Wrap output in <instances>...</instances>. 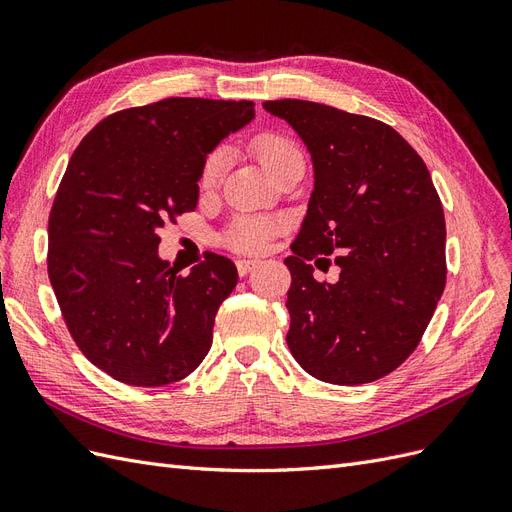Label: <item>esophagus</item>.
<instances>
[{
    "label": "esophagus",
    "instance_id": "34e87169",
    "mask_svg": "<svg viewBox=\"0 0 512 512\" xmlns=\"http://www.w3.org/2000/svg\"><path fill=\"white\" fill-rule=\"evenodd\" d=\"M256 267H258V260H252V258H239L237 260L239 275H247L250 271H254Z\"/></svg>",
    "mask_w": 512,
    "mask_h": 512
}]
</instances>
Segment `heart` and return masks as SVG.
Wrapping results in <instances>:
<instances>
[{
    "mask_svg": "<svg viewBox=\"0 0 512 512\" xmlns=\"http://www.w3.org/2000/svg\"><path fill=\"white\" fill-rule=\"evenodd\" d=\"M252 149L256 156L260 158L262 166H265L269 173L286 162L292 156H299V149L294 147L288 138L277 136V134H262L254 138ZM228 156L224 149H215L211 156L205 160L203 170H200V188L203 190H213L215 185L220 183L224 177ZM280 224L275 220L267 218H241L235 224L230 226L226 241L230 247H235L239 252H260L265 250V245L273 232H277Z\"/></svg>",
    "mask_w": 512,
    "mask_h": 512,
    "instance_id": "heart-1",
    "label": "heart"
}]
</instances>
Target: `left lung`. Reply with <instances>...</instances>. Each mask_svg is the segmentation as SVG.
<instances>
[{
    "instance_id": "1",
    "label": "left lung",
    "mask_w": 512,
    "mask_h": 512,
    "mask_svg": "<svg viewBox=\"0 0 512 512\" xmlns=\"http://www.w3.org/2000/svg\"><path fill=\"white\" fill-rule=\"evenodd\" d=\"M314 164V192L292 256L288 348L322 382H374L421 342L446 284V224L421 156L386 123L307 100H269ZM333 255L340 280L309 259Z\"/></svg>"
}]
</instances>
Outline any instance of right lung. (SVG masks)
Masks as SVG:
<instances>
[{
  "mask_svg": "<svg viewBox=\"0 0 512 512\" xmlns=\"http://www.w3.org/2000/svg\"><path fill=\"white\" fill-rule=\"evenodd\" d=\"M252 119L250 100L166 98L102 119L72 153L46 265L76 346L111 378L164 386L207 356L237 267L209 252L177 275L158 230L196 209L207 156Z\"/></svg>",
  "mask_w": 512,
  "mask_h": 512,
  "instance_id": "right-lung-1",
  "label": "right lung"
}]
</instances>
